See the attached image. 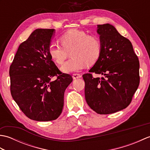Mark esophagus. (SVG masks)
Instances as JSON below:
<instances>
[{
	"instance_id": "esophagus-1",
	"label": "esophagus",
	"mask_w": 150,
	"mask_h": 150,
	"mask_svg": "<svg viewBox=\"0 0 150 150\" xmlns=\"http://www.w3.org/2000/svg\"><path fill=\"white\" fill-rule=\"evenodd\" d=\"M72 77L73 79H79L81 77V75L79 74V73H73Z\"/></svg>"
}]
</instances>
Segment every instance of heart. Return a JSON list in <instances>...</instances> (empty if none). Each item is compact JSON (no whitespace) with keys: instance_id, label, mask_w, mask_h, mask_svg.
Wrapping results in <instances>:
<instances>
[{"instance_id":"heart-1","label":"heart","mask_w":150,"mask_h":150,"mask_svg":"<svg viewBox=\"0 0 150 150\" xmlns=\"http://www.w3.org/2000/svg\"><path fill=\"white\" fill-rule=\"evenodd\" d=\"M59 42L61 46L50 45L49 55L54 62L60 65L70 53L71 58L61 67L62 71L66 73L77 71L86 65L95 64L103 50L100 38L83 30L72 29L66 31L59 38Z\"/></svg>"}]
</instances>
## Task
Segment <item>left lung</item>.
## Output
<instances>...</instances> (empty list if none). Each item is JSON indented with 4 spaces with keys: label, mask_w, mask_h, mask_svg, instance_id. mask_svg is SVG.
Segmentation results:
<instances>
[{
    "label": "left lung",
    "mask_w": 150,
    "mask_h": 150,
    "mask_svg": "<svg viewBox=\"0 0 150 150\" xmlns=\"http://www.w3.org/2000/svg\"><path fill=\"white\" fill-rule=\"evenodd\" d=\"M97 33L103 44L101 55L82 77L88 106L98 114L107 115L131 103L140 82L139 60L131 42L112 25H98ZM91 72L105 77L95 78Z\"/></svg>",
    "instance_id": "8db88e82"
}]
</instances>
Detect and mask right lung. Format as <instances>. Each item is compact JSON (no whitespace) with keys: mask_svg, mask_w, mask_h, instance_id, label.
<instances>
[{"mask_svg":"<svg viewBox=\"0 0 150 150\" xmlns=\"http://www.w3.org/2000/svg\"><path fill=\"white\" fill-rule=\"evenodd\" d=\"M54 29H37L19 46L9 68L11 96L29 119L51 121L64 106L66 88L73 81L62 73L49 55ZM53 76L56 80L51 81Z\"/></svg>","mask_w":150,"mask_h":150,"instance_id":"obj_1","label":"right lung"}]
</instances>
